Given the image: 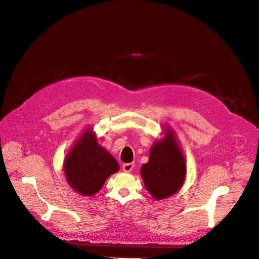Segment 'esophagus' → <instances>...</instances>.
<instances>
[{
    "label": "esophagus",
    "instance_id": "obj_1",
    "mask_svg": "<svg viewBox=\"0 0 259 259\" xmlns=\"http://www.w3.org/2000/svg\"><path fill=\"white\" fill-rule=\"evenodd\" d=\"M133 167H134L133 163H125V164H123V170L126 171V173H130V171H132Z\"/></svg>",
    "mask_w": 259,
    "mask_h": 259
}]
</instances>
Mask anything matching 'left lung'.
<instances>
[{
  "label": "left lung",
  "mask_w": 259,
  "mask_h": 259,
  "mask_svg": "<svg viewBox=\"0 0 259 259\" xmlns=\"http://www.w3.org/2000/svg\"><path fill=\"white\" fill-rule=\"evenodd\" d=\"M141 175L147 191L156 200L173 196L182 187L186 163L173 130L166 128L163 139L153 145L149 161L142 165Z\"/></svg>",
  "instance_id": "1"
}]
</instances>
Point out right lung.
Instances as JSON below:
<instances>
[{"label":"right lung","instance_id":"1","mask_svg":"<svg viewBox=\"0 0 259 259\" xmlns=\"http://www.w3.org/2000/svg\"><path fill=\"white\" fill-rule=\"evenodd\" d=\"M63 169L75 192L94 196L107 178L119 169V165L112 155L98 144L93 129L88 128L66 155Z\"/></svg>","mask_w":259,"mask_h":259}]
</instances>
